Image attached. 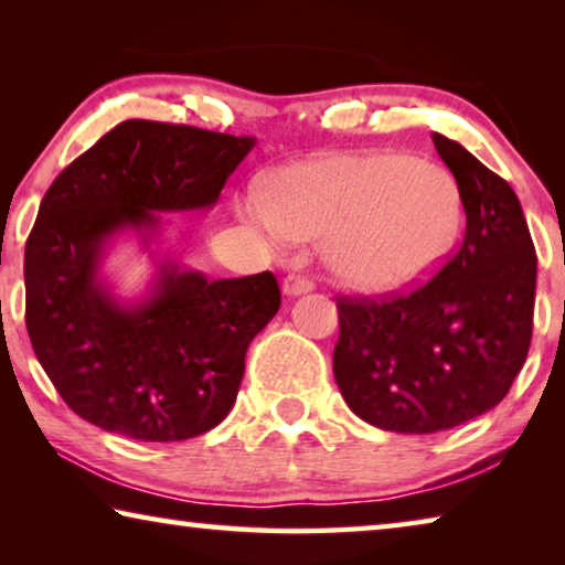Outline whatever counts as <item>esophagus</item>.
I'll return each instance as SVG.
<instances>
[{"label": "esophagus", "instance_id": "1", "mask_svg": "<svg viewBox=\"0 0 565 565\" xmlns=\"http://www.w3.org/2000/svg\"><path fill=\"white\" fill-rule=\"evenodd\" d=\"M313 279H309V276L303 274H289L284 279V294L286 296H301V294H309L313 289Z\"/></svg>", "mask_w": 565, "mask_h": 565}]
</instances>
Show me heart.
Returning a JSON list of instances; mask_svg holds the SVG:
<instances>
[{
  "instance_id": "obj_1",
  "label": "heart",
  "mask_w": 565,
  "mask_h": 565,
  "mask_svg": "<svg viewBox=\"0 0 565 565\" xmlns=\"http://www.w3.org/2000/svg\"><path fill=\"white\" fill-rule=\"evenodd\" d=\"M246 216L266 236H327V262L353 289L396 291L426 279L461 228V196L446 169L396 151L306 161L254 194Z\"/></svg>"
}]
</instances>
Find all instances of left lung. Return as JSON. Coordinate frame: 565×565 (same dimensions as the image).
I'll list each match as a JSON object with an SVG mask.
<instances>
[{
    "instance_id": "1",
    "label": "left lung",
    "mask_w": 565,
    "mask_h": 565,
    "mask_svg": "<svg viewBox=\"0 0 565 565\" xmlns=\"http://www.w3.org/2000/svg\"><path fill=\"white\" fill-rule=\"evenodd\" d=\"M458 184L466 234L408 294L341 296L333 376L349 408L396 434H436L491 411L529 356L535 248L519 196L434 131Z\"/></svg>"
}]
</instances>
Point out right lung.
<instances>
[{"label": "right lung", "mask_w": 565, "mask_h": 565, "mask_svg": "<svg viewBox=\"0 0 565 565\" xmlns=\"http://www.w3.org/2000/svg\"><path fill=\"white\" fill-rule=\"evenodd\" d=\"M252 137L129 119L46 191L24 248L26 331L76 416L137 441H184L222 424L252 339L281 306L271 271L209 281L159 266L151 294L121 303L99 281L124 228L149 242L154 212L214 206Z\"/></svg>", "instance_id": "1"}]
</instances>
